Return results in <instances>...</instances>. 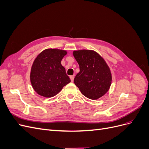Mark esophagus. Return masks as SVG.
I'll return each instance as SVG.
<instances>
[{
  "label": "esophagus",
  "instance_id": "obj_1",
  "mask_svg": "<svg viewBox=\"0 0 149 149\" xmlns=\"http://www.w3.org/2000/svg\"><path fill=\"white\" fill-rule=\"evenodd\" d=\"M70 79H71V81L72 82L73 81V80H74V76H70Z\"/></svg>",
  "mask_w": 149,
  "mask_h": 149
}]
</instances>
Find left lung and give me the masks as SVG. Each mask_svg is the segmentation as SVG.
<instances>
[{"instance_id":"obj_1","label":"left lung","mask_w":149,"mask_h":149,"mask_svg":"<svg viewBox=\"0 0 149 149\" xmlns=\"http://www.w3.org/2000/svg\"><path fill=\"white\" fill-rule=\"evenodd\" d=\"M79 66L74 83L84 96L96 100L109 91L112 81L109 67L97 52L89 49L74 51Z\"/></svg>"}]
</instances>
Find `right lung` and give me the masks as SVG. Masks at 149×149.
<instances>
[{"label": "right lung", "instance_id": "obj_1", "mask_svg": "<svg viewBox=\"0 0 149 149\" xmlns=\"http://www.w3.org/2000/svg\"><path fill=\"white\" fill-rule=\"evenodd\" d=\"M66 50L57 48L45 49L36 57L31 66L30 78L35 92L45 97H51L71 82L61 64Z\"/></svg>", "mask_w": 149, "mask_h": 149}]
</instances>
